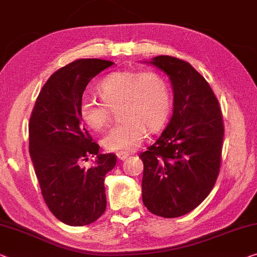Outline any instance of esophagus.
<instances>
[{
    "mask_svg": "<svg viewBox=\"0 0 257 257\" xmlns=\"http://www.w3.org/2000/svg\"><path fill=\"white\" fill-rule=\"evenodd\" d=\"M128 156H130V154H127V153H123V152H118L117 153V159L119 161H124V160L127 159Z\"/></svg>",
    "mask_w": 257,
    "mask_h": 257,
    "instance_id": "34e87169",
    "label": "esophagus"
}]
</instances>
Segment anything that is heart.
Wrapping results in <instances>:
<instances>
[{
	"label": "heart",
	"mask_w": 257,
	"mask_h": 257,
	"mask_svg": "<svg viewBox=\"0 0 257 257\" xmlns=\"http://www.w3.org/2000/svg\"><path fill=\"white\" fill-rule=\"evenodd\" d=\"M96 90L102 101L86 97L79 115L88 127L100 131L118 109L120 121L102 139L110 152H132L144 140L146 130L155 133L164 125L170 111L168 82L155 71H117L102 79Z\"/></svg>",
	"instance_id": "heart-1"
}]
</instances>
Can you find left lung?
<instances>
[{"mask_svg": "<svg viewBox=\"0 0 257 257\" xmlns=\"http://www.w3.org/2000/svg\"><path fill=\"white\" fill-rule=\"evenodd\" d=\"M173 88V112L144 162L142 201L164 218L188 214L218 178L224 139L223 113L208 81L188 62L161 55L152 61Z\"/></svg>", "mask_w": 257, "mask_h": 257, "instance_id": "left-lung-1", "label": "left lung"}]
</instances>
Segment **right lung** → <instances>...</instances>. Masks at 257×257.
<instances>
[{"label":"right lung","mask_w":257,"mask_h":257,"mask_svg":"<svg viewBox=\"0 0 257 257\" xmlns=\"http://www.w3.org/2000/svg\"><path fill=\"white\" fill-rule=\"evenodd\" d=\"M113 64L82 58L63 66L40 90L29 123L30 155L43 200L53 215L71 226L95 222L106 208L104 177L115 154H98L79 115L86 86ZM97 155L94 165L83 164Z\"/></svg>","instance_id":"obj_1"}]
</instances>
